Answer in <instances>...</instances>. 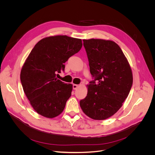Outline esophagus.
<instances>
[{
	"label": "esophagus",
	"instance_id": "obj_1",
	"mask_svg": "<svg viewBox=\"0 0 155 155\" xmlns=\"http://www.w3.org/2000/svg\"><path fill=\"white\" fill-rule=\"evenodd\" d=\"M78 87V85H76V84H73V88L74 89V90H76V89Z\"/></svg>",
	"mask_w": 155,
	"mask_h": 155
}]
</instances>
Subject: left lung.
Instances as JSON below:
<instances>
[{"mask_svg":"<svg viewBox=\"0 0 155 155\" xmlns=\"http://www.w3.org/2000/svg\"><path fill=\"white\" fill-rule=\"evenodd\" d=\"M91 75L87 95L80 101L85 114L95 120L106 119L116 113L133 85L130 65L115 42L100 39H84Z\"/></svg>","mask_w":155,"mask_h":155,"instance_id":"1","label":"left lung"}]
</instances>
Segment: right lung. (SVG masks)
Instances as JSON below:
<instances>
[{
    "label": "right lung",
    "mask_w": 155,
    "mask_h": 155,
    "mask_svg": "<svg viewBox=\"0 0 155 155\" xmlns=\"http://www.w3.org/2000/svg\"><path fill=\"white\" fill-rule=\"evenodd\" d=\"M82 46L80 39L54 36L40 40L31 50L20 78L24 93L39 114L53 118L64 110L73 86L56 75L64 71V63Z\"/></svg>",
    "instance_id": "right-lung-1"
}]
</instances>
